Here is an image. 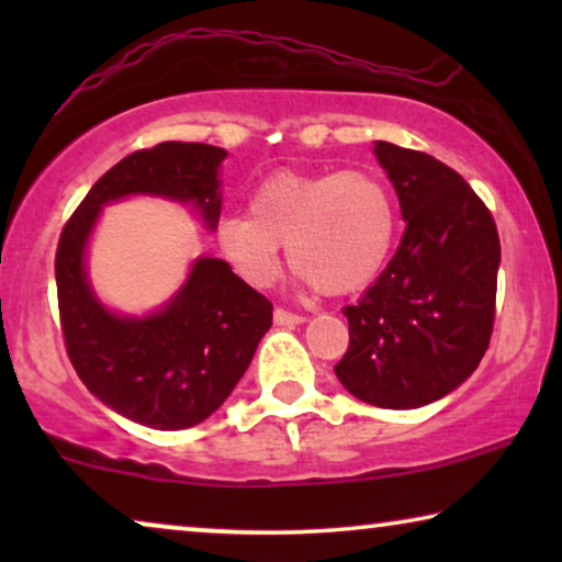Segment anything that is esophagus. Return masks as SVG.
Wrapping results in <instances>:
<instances>
[{
    "label": "esophagus",
    "instance_id": "obj_1",
    "mask_svg": "<svg viewBox=\"0 0 562 562\" xmlns=\"http://www.w3.org/2000/svg\"><path fill=\"white\" fill-rule=\"evenodd\" d=\"M273 322H276V325H283V327H294V325H302L304 317H302V314H294V312L283 310V306H276V310H273Z\"/></svg>",
    "mask_w": 562,
    "mask_h": 562
}]
</instances>
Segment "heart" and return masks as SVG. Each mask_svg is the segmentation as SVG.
I'll return each mask as SVG.
<instances>
[{
    "label": "heart",
    "instance_id": "1",
    "mask_svg": "<svg viewBox=\"0 0 562 562\" xmlns=\"http://www.w3.org/2000/svg\"><path fill=\"white\" fill-rule=\"evenodd\" d=\"M248 214H227L217 243L250 286L281 271V248L299 281L340 296L366 289L386 263L396 212L386 183L363 168L281 171L252 191Z\"/></svg>",
    "mask_w": 562,
    "mask_h": 562
}]
</instances>
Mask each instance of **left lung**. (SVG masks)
<instances>
[{"label": "left lung", "instance_id": "left-lung-1", "mask_svg": "<svg viewBox=\"0 0 562 562\" xmlns=\"http://www.w3.org/2000/svg\"><path fill=\"white\" fill-rule=\"evenodd\" d=\"M402 243L358 304L337 379L360 402L417 409L458 389L488 350L502 260L496 222L463 176L427 153L375 143Z\"/></svg>", "mask_w": 562, "mask_h": 562}]
</instances>
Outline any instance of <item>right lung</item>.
<instances>
[{"instance_id": "right-lung-1", "label": "right lung", "mask_w": 562, "mask_h": 562, "mask_svg": "<svg viewBox=\"0 0 562 562\" xmlns=\"http://www.w3.org/2000/svg\"><path fill=\"white\" fill-rule=\"evenodd\" d=\"M225 156L206 143H158L130 153L91 187L60 233L56 286L66 352L83 386L137 425L183 429L220 409L271 327L273 304L225 260L199 258L166 310L120 317L89 286V235L102 206L130 194L194 202L214 229Z\"/></svg>"}]
</instances>
